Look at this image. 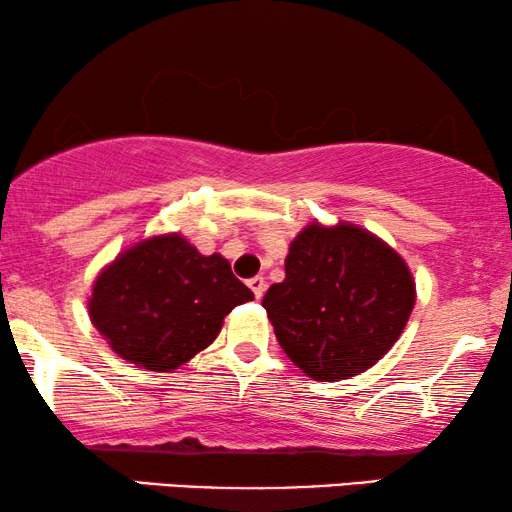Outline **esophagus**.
<instances>
[{
  "instance_id": "esophagus-1",
  "label": "esophagus",
  "mask_w": 512,
  "mask_h": 512,
  "mask_svg": "<svg viewBox=\"0 0 512 512\" xmlns=\"http://www.w3.org/2000/svg\"><path fill=\"white\" fill-rule=\"evenodd\" d=\"M249 289L254 291L256 298H263V293H265V289H268V284H265L263 277H251L249 279Z\"/></svg>"
}]
</instances>
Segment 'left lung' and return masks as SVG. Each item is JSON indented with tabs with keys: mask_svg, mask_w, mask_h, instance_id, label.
<instances>
[{
	"mask_svg": "<svg viewBox=\"0 0 512 512\" xmlns=\"http://www.w3.org/2000/svg\"><path fill=\"white\" fill-rule=\"evenodd\" d=\"M284 270L263 307L286 356L319 382L349 380L375 366L415 307V279L403 258L354 223L305 226Z\"/></svg>",
	"mask_w": 512,
	"mask_h": 512,
	"instance_id": "1",
	"label": "left lung"
}]
</instances>
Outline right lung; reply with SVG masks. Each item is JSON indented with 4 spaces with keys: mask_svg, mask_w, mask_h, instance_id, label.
Instances as JSON below:
<instances>
[{
    "mask_svg": "<svg viewBox=\"0 0 512 512\" xmlns=\"http://www.w3.org/2000/svg\"><path fill=\"white\" fill-rule=\"evenodd\" d=\"M251 298L221 254L202 256L167 233L132 244L97 275L88 314L121 359L172 373L212 345L223 317Z\"/></svg>",
    "mask_w": 512,
    "mask_h": 512,
    "instance_id": "right-lung-1",
    "label": "right lung"
}]
</instances>
